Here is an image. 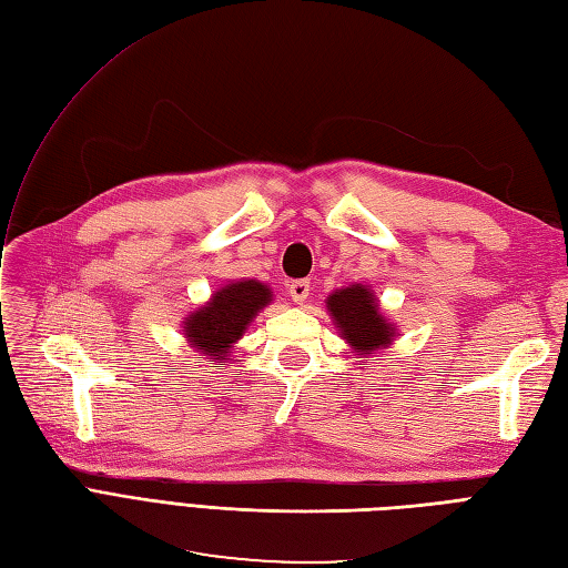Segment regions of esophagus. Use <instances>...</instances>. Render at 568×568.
I'll return each instance as SVG.
<instances>
[{
    "label": "esophagus",
    "mask_w": 568,
    "mask_h": 568,
    "mask_svg": "<svg viewBox=\"0 0 568 568\" xmlns=\"http://www.w3.org/2000/svg\"><path fill=\"white\" fill-rule=\"evenodd\" d=\"M288 294H291V301H294L296 305H303L307 301V296H311V282H305V280L291 282Z\"/></svg>",
    "instance_id": "obj_1"
}]
</instances>
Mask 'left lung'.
Here are the masks:
<instances>
[{"label": "left lung", "mask_w": 568, "mask_h": 568, "mask_svg": "<svg viewBox=\"0 0 568 568\" xmlns=\"http://www.w3.org/2000/svg\"><path fill=\"white\" fill-rule=\"evenodd\" d=\"M326 313L336 324L338 336L348 343L351 353L359 357H369L372 353H382L398 338L395 324L382 313L372 286L348 284L332 291L326 296Z\"/></svg>", "instance_id": "8db88e82"}]
</instances>
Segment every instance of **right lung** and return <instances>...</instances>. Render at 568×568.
<instances>
[{
	"label": "right lung",
	"mask_w": 568,
	"mask_h": 568,
	"mask_svg": "<svg viewBox=\"0 0 568 568\" xmlns=\"http://www.w3.org/2000/svg\"><path fill=\"white\" fill-rule=\"evenodd\" d=\"M272 296V288L261 280H232L217 286L209 301L182 320L186 346L211 365L230 363L234 346L257 313L274 301Z\"/></svg>",
	"instance_id": "obj_1"
}]
</instances>
